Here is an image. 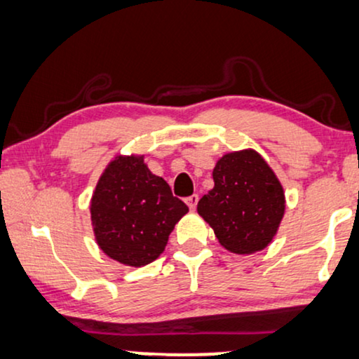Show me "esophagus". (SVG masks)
<instances>
[{
    "instance_id": "esophagus-1",
    "label": "esophagus",
    "mask_w": 359,
    "mask_h": 359,
    "mask_svg": "<svg viewBox=\"0 0 359 359\" xmlns=\"http://www.w3.org/2000/svg\"><path fill=\"white\" fill-rule=\"evenodd\" d=\"M198 194H193V196H189V198H186V204H188L189 206V209H196V204H198Z\"/></svg>"
}]
</instances>
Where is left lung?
<instances>
[{
  "mask_svg": "<svg viewBox=\"0 0 359 359\" xmlns=\"http://www.w3.org/2000/svg\"><path fill=\"white\" fill-rule=\"evenodd\" d=\"M214 188L198 203V214L232 254L267 248L285 214V193L277 175L252 148L229 151L216 161Z\"/></svg>",
  "mask_w": 359,
  "mask_h": 359,
  "instance_id": "obj_1",
  "label": "left lung"
}]
</instances>
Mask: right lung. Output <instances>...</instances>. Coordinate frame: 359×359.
Returning a JSON list of instances; mask_svg holds the SVG:
<instances>
[{"instance_id":"add662e5","label":"right lung","mask_w":359,"mask_h":359,"mask_svg":"<svg viewBox=\"0 0 359 359\" xmlns=\"http://www.w3.org/2000/svg\"><path fill=\"white\" fill-rule=\"evenodd\" d=\"M188 211L168 183L151 173L143 155L115 156L90 199L97 245L127 267H143L160 257L176 222Z\"/></svg>"}]
</instances>
